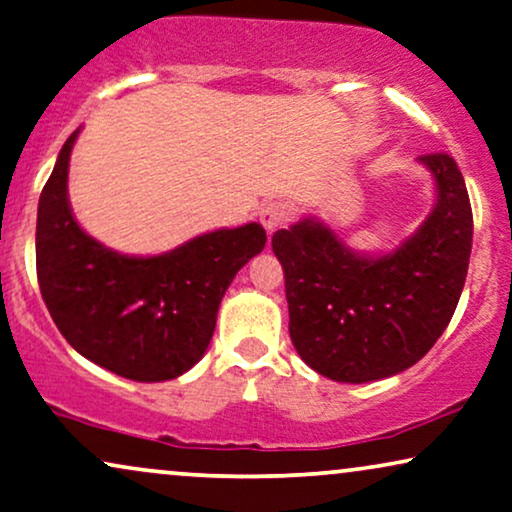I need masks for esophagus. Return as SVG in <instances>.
Wrapping results in <instances>:
<instances>
[{
    "label": "esophagus",
    "mask_w": 512,
    "mask_h": 512,
    "mask_svg": "<svg viewBox=\"0 0 512 512\" xmlns=\"http://www.w3.org/2000/svg\"><path fill=\"white\" fill-rule=\"evenodd\" d=\"M285 217H288V208H285L283 203H278V201L264 203L262 210H260V222L264 224V229H267L269 234L274 229L281 227V224L285 222Z\"/></svg>",
    "instance_id": "34e87169"
}]
</instances>
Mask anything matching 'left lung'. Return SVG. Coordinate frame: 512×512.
I'll return each instance as SVG.
<instances>
[{"label": "left lung", "instance_id": "obj_1", "mask_svg": "<svg viewBox=\"0 0 512 512\" xmlns=\"http://www.w3.org/2000/svg\"><path fill=\"white\" fill-rule=\"evenodd\" d=\"M419 161L435 177L438 201L393 252H353L316 217L271 238L285 274L290 339L327 379L393 377L419 363L454 316L468 274L473 210L452 156Z\"/></svg>", "mask_w": 512, "mask_h": 512}]
</instances>
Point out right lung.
Masks as SVG:
<instances>
[{
    "label": "right lung",
    "instance_id": "obj_1",
    "mask_svg": "<svg viewBox=\"0 0 512 512\" xmlns=\"http://www.w3.org/2000/svg\"><path fill=\"white\" fill-rule=\"evenodd\" d=\"M60 149L37 210V281L60 335L91 363L133 381H166L199 363L238 269L262 252L257 222L201 234L156 257H128L79 227Z\"/></svg>",
    "mask_w": 512,
    "mask_h": 512
}]
</instances>
